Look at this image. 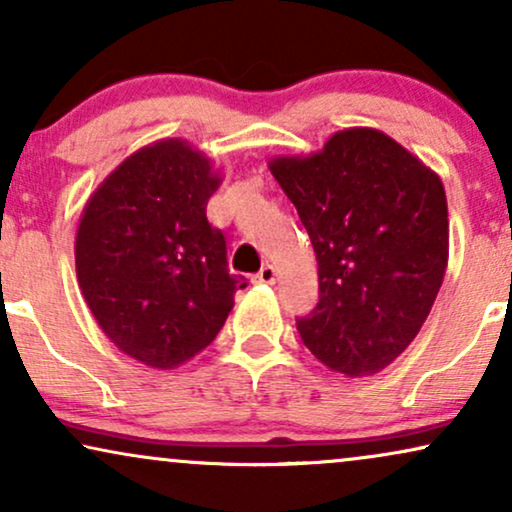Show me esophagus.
I'll use <instances>...</instances> for the list:
<instances>
[{"label": "esophagus", "instance_id": "1", "mask_svg": "<svg viewBox=\"0 0 512 512\" xmlns=\"http://www.w3.org/2000/svg\"><path fill=\"white\" fill-rule=\"evenodd\" d=\"M276 269L271 264H264V267L255 274V283H274Z\"/></svg>", "mask_w": 512, "mask_h": 512}]
</instances>
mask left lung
Returning a JSON list of instances; mask_svg holds the SVG:
<instances>
[{
	"mask_svg": "<svg viewBox=\"0 0 512 512\" xmlns=\"http://www.w3.org/2000/svg\"><path fill=\"white\" fill-rule=\"evenodd\" d=\"M271 172L319 262V302L297 316L304 347L333 371L371 375L416 338L449 260L444 186L378 129H345Z\"/></svg>",
	"mask_w": 512,
	"mask_h": 512,
	"instance_id": "1",
	"label": "left lung"
}]
</instances>
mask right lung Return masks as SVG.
<instances>
[{"instance_id": "add662e5", "label": "right lung", "mask_w": 512, "mask_h": 512, "mask_svg": "<svg viewBox=\"0 0 512 512\" xmlns=\"http://www.w3.org/2000/svg\"><path fill=\"white\" fill-rule=\"evenodd\" d=\"M217 186L208 158L172 139L129 155L84 208L75 241L84 300L141 364L196 357L248 286L229 271L226 238L205 215Z\"/></svg>"}]
</instances>
